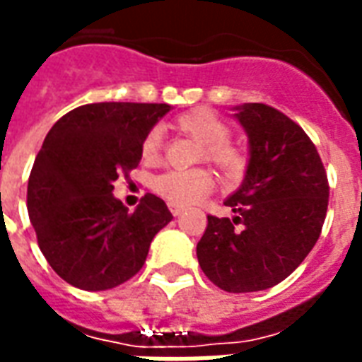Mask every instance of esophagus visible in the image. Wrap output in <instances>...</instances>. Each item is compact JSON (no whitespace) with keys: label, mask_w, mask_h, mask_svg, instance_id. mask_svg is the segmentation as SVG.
Segmentation results:
<instances>
[{"label":"esophagus","mask_w":362,"mask_h":362,"mask_svg":"<svg viewBox=\"0 0 362 362\" xmlns=\"http://www.w3.org/2000/svg\"><path fill=\"white\" fill-rule=\"evenodd\" d=\"M168 209H170V213H173L174 216H178L184 213V207L182 205H174V203H168Z\"/></svg>","instance_id":"obj_1"}]
</instances>
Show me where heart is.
Instances as JSON below:
<instances>
[{
  "instance_id": "1",
  "label": "heart",
  "mask_w": 362,
  "mask_h": 362,
  "mask_svg": "<svg viewBox=\"0 0 362 362\" xmlns=\"http://www.w3.org/2000/svg\"><path fill=\"white\" fill-rule=\"evenodd\" d=\"M173 124L176 130H180L199 144L197 159L213 165L222 176L240 178L247 170V149L230 140L228 122L215 111H211L207 107H197V109L178 115ZM160 151H163L160 130L159 128L147 130L140 144L141 160L147 165H155L160 159ZM151 188L168 203L192 205V203H199L205 199L213 192L215 180L205 168L167 170L155 176Z\"/></svg>"
}]
</instances>
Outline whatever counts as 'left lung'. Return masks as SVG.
<instances>
[{
	"mask_svg": "<svg viewBox=\"0 0 362 362\" xmlns=\"http://www.w3.org/2000/svg\"><path fill=\"white\" fill-rule=\"evenodd\" d=\"M238 111L251 146L247 174L224 202L234 218L207 215L197 261L216 288L247 293L276 286L303 263L322 232L330 186L297 122L264 103Z\"/></svg>",
	"mask_w": 362,
	"mask_h": 362,
	"instance_id": "left-lung-1",
	"label": "left lung"
}]
</instances>
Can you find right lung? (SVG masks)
Listing matches in <instances>:
<instances>
[{"label": "right lung", "mask_w": 362, "mask_h": 362, "mask_svg": "<svg viewBox=\"0 0 362 362\" xmlns=\"http://www.w3.org/2000/svg\"><path fill=\"white\" fill-rule=\"evenodd\" d=\"M168 111L167 103H88L45 136L26 207L45 261L74 288L101 291L130 280L173 218L153 194L132 213L113 197V182L138 167L141 138Z\"/></svg>", "instance_id": "1"}]
</instances>
